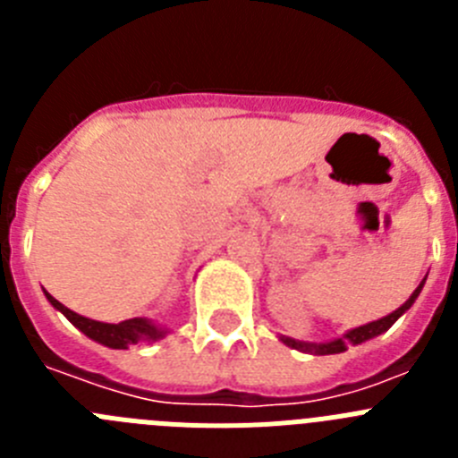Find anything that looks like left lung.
Wrapping results in <instances>:
<instances>
[{"mask_svg":"<svg viewBox=\"0 0 458 458\" xmlns=\"http://www.w3.org/2000/svg\"><path fill=\"white\" fill-rule=\"evenodd\" d=\"M424 282H427V277L420 282V286L411 293V298H408L406 302H403L399 310H394L392 314H387V317L378 318V321H371V323H365V326L360 327H353V330H349V333H344L342 337H335L330 339V342H301V339H293V337H284V335H279V339L286 344V346H291V349L295 351H302V353H310V355H335V353H344V351L349 349V346H358V344L362 342H369V339L378 337V335H383L386 330H390L392 326H394V321L399 317H403L408 310L412 307V302L418 301L420 291H422Z\"/></svg>","mask_w":458,"mask_h":458,"instance_id":"8db88e82","label":"left lung"}]
</instances>
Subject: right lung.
<instances>
[{
  "instance_id": "add662e5",
  "label": "right lung",
  "mask_w": 458,
  "mask_h": 458,
  "mask_svg": "<svg viewBox=\"0 0 458 458\" xmlns=\"http://www.w3.org/2000/svg\"><path fill=\"white\" fill-rule=\"evenodd\" d=\"M46 298L56 311H62L64 317L78 327L80 333L87 335L93 342L103 344L107 349H128L132 344H148L157 342V339H165L169 335V327L163 326V323H156L151 318L137 317L128 318V321L121 323H103V321H93V318L82 317V314H75L72 310H68L66 305L52 298L46 291Z\"/></svg>"
}]
</instances>
